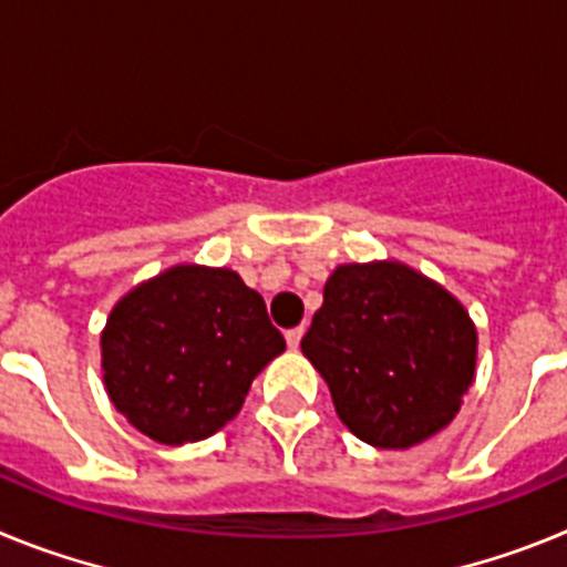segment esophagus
Listing matches in <instances>:
<instances>
[{
	"label": "esophagus",
	"instance_id": "esophagus-1",
	"mask_svg": "<svg viewBox=\"0 0 567 567\" xmlns=\"http://www.w3.org/2000/svg\"><path fill=\"white\" fill-rule=\"evenodd\" d=\"M300 340H303V327L289 329V332H287V346H289V349H298Z\"/></svg>",
	"mask_w": 567,
	"mask_h": 567
}]
</instances>
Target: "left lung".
Instances as JSON below:
<instances>
[{"label": "left lung", "instance_id": "obj_1", "mask_svg": "<svg viewBox=\"0 0 567 567\" xmlns=\"http://www.w3.org/2000/svg\"><path fill=\"white\" fill-rule=\"evenodd\" d=\"M300 349L346 429L403 452L457 417L474 383L477 327L449 289L409 264H340Z\"/></svg>", "mask_w": 567, "mask_h": 567}]
</instances>
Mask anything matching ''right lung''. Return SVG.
Wrapping results in <instances>:
<instances>
[{"label":"right lung","instance_id":"obj_1","mask_svg":"<svg viewBox=\"0 0 567 567\" xmlns=\"http://www.w3.org/2000/svg\"><path fill=\"white\" fill-rule=\"evenodd\" d=\"M287 349L235 269L175 264L118 298L102 329L110 403L162 445L213 437Z\"/></svg>","mask_w":567,"mask_h":567}]
</instances>
